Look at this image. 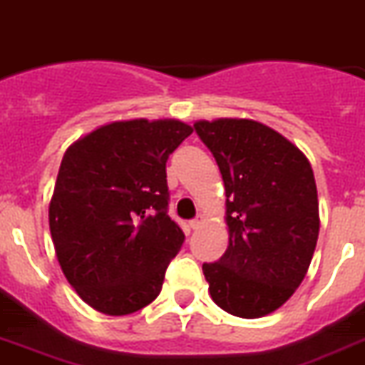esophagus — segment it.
<instances>
[{
    "instance_id": "34e87169",
    "label": "esophagus",
    "mask_w": 365,
    "mask_h": 365,
    "mask_svg": "<svg viewBox=\"0 0 365 365\" xmlns=\"http://www.w3.org/2000/svg\"><path fill=\"white\" fill-rule=\"evenodd\" d=\"M200 225H202V217H197V219H192L191 223H189V227H191L192 230H198L200 229Z\"/></svg>"
}]
</instances>
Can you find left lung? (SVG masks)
Returning <instances> with one entry per match:
<instances>
[{"mask_svg": "<svg viewBox=\"0 0 365 365\" xmlns=\"http://www.w3.org/2000/svg\"><path fill=\"white\" fill-rule=\"evenodd\" d=\"M227 195L229 247L204 262L212 300L242 319L279 309L300 287L319 238V200L307 157L268 125L197 121Z\"/></svg>", "mask_w": 365, "mask_h": 365, "instance_id": "left-lung-1", "label": "left lung"}]
</instances>
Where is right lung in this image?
<instances>
[{
	"label": "right lung",
	"instance_id": "obj_1",
	"mask_svg": "<svg viewBox=\"0 0 365 365\" xmlns=\"http://www.w3.org/2000/svg\"><path fill=\"white\" fill-rule=\"evenodd\" d=\"M191 133L178 120L114 121L67 148L50 234L65 277L93 309L129 315L161 292L185 240L167 213V159Z\"/></svg>",
	"mask_w": 365,
	"mask_h": 365
}]
</instances>
